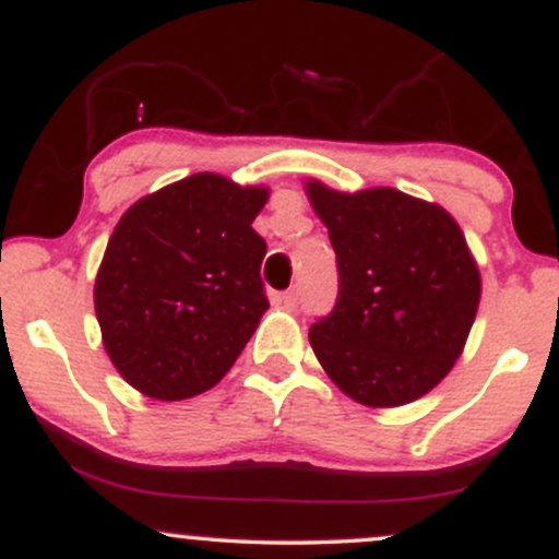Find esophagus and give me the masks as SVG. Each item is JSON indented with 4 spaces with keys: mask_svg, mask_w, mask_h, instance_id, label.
<instances>
[{
    "mask_svg": "<svg viewBox=\"0 0 559 559\" xmlns=\"http://www.w3.org/2000/svg\"><path fill=\"white\" fill-rule=\"evenodd\" d=\"M281 301H284L288 310H294V307L299 305V292H297V288H288V292L281 294Z\"/></svg>",
    "mask_w": 559,
    "mask_h": 559,
    "instance_id": "34e87169",
    "label": "esophagus"
}]
</instances>
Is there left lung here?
<instances>
[{"mask_svg": "<svg viewBox=\"0 0 559 559\" xmlns=\"http://www.w3.org/2000/svg\"><path fill=\"white\" fill-rule=\"evenodd\" d=\"M336 252L338 294L310 325L316 357L344 394L400 407L452 370L476 320L480 275L463 230L396 189L338 194L307 183Z\"/></svg>", "mask_w": 559, "mask_h": 559, "instance_id": "left-lung-1", "label": "left lung"}]
</instances>
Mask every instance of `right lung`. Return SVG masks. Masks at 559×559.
Instances as JSON below:
<instances>
[{"instance_id": "add662e5", "label": "right lung", "mask_w": 559, "mask_h": 559, "mask_svg": "<svg viewBox=\"0 0 559 559\" xmlns=\"http://www.w3.org/2000/svg\"><path fill=\"white\" fill-rule=\"evenodd\" d=\"M265 189L197 173L144 197L120 217L94 286L105 349L152 400L213 389L271 307L252 221Z\"/></svg>"}]
</instances>
